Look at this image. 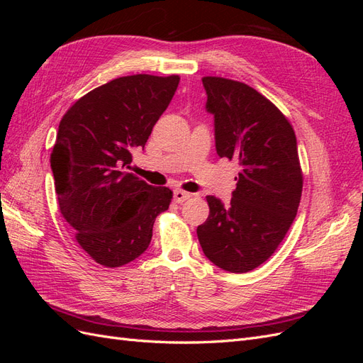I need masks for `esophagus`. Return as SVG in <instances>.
Returning <instances> with one entry per match:
<instances>
[{"instance_id":"obj_1","label":"esophagus","mask_w":363,"mask_h":363,"mask_svg":"<svg viewBox=\"0 0 363 363\" xmlns=\"http://www.w3.org/2000/svg\"><path fill=\"white\" fill-rule=\"evenodd\" d=\"M189 199H191V194L184 192V191H174V201L175 203H184Z\"/></svg>"}]
</instances>
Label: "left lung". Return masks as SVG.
<instances>
[{"label": "left lung", "mask_w": 363, "mask_h": 363, "mask_svg": "<svg viewBox=\"0 0 363 363\" xmlns=\"http://www.w3.org/2000/svg\"><path fill=\"white\" fill-rule=\"evenodd\" d=\"M207 112L215 116L219 157L238 162L240 172L228 206L206 196L208 216L199 225L206 257L242 274L267 262L286 236L298 211L303 172L288 118L251 86L223 77H203Z\"/></svg>", "instance_id": "8db88e82"}]
</instances>
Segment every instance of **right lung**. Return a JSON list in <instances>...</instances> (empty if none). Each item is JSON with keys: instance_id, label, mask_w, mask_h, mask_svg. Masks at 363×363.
Instances as JSON below:
<instances>
[{"instance_id": "obj_1", "label": "right lung", "mask_w": 363, "mask_h": 363, "mask_svg": "<svg viewBox=\"0 0 363 363\" xmlns=\"http://www.w3.org/2000/svg\"><path fill=\"white\" fill-rule=\"evenodd\" d=\"M179 75L119 77L77 100L63 115L51 152L60 213L96 263L123 267L144 252L172 191L128 172L167 111Z\"/></svg>"}]
</instances>
